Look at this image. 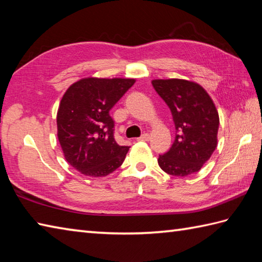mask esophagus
<instances>
[{
    "label": "esophagus",
    "mask_w": 262,
    "mask_h": 262,
    "mask_svg": "<svg viewBox=\"0 0 262 262\" xmlns=\"http://www.w3.org/2000/svg\"><path fill=\"white\" fill-rule=\"evenodd\" d=\"M148 140H149V135L147 133H145V134H143L141 137L137 138V141H148Z\"/></svg>",
    "instance_id": "obj_1"
}]
</instances>
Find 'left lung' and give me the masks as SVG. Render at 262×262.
<instances>
[{
	"instance_id": "1",
	"label": "left lung",
	"mask_w": 262,
	"mask_h": 262,
	"mask_svg": "<svg viewBox=\"0 0 262 262\" xmlns=\"http://www.w3.org/2000/svg\"><path fill=\"white\" fill-rule=\"evenodd\" d=\"M152 85L171 110L176 138L160 155V168L168 174L186 177L198 172L217 146L220 117L205 89L187 80H153Z\"/></svg>"
}]
</instances>
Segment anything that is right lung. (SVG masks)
<instances>
[{"label": "right lung", "mask_w": 262, "mask_h": 262, "mask_svg": "<svg viewBox=\"0 0 262 262\" xmlns=\"http://www.w3.org/2000/svg\"><path fill=\"white\" fill-rule=\"evenodd\" d=\"M134 83L135 79L85 77L64 93L57 137L65 160L82 174L105 177L124 162L129 146L116 143L109 111Z\"/></svg>", "instance_id": "right-lung-1"}]
</instances>
